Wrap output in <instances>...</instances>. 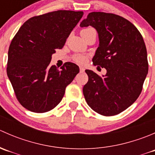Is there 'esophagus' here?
Returning <instances> with one entry per match:
<instances>
[{
  "label": "esophagus",
  "instance_id": "esophagus-1",
  "mask_svg": "<svg viewBox=\"0 0 155 155\" xmlns=\"http://www.w3.org/2000/svg\"><path fill=\"white\" fill-rule=\"evenodd\" d=\"M79 70H80V73H83V72H85V68H82V67H80L79 68Z\"/></svg>",
  "mask_w": 155,
  "mask_h": 155
}]
</instances>
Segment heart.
I'll return each instance as SVG.
<instances>
[{"instance_id":"b5f03b06","label":"heart","mask_w":155,"mask_h":155,"mask_svg":"<svg viewBox=\"0 0 155 155\" xmlns=\"http://www.w3.org/2000/svg\"><path fill=\"white\" fill-rule=\"evenodd\" d=\"M94 30L91 28H85L81 31V35L82 34H85V33L88 32V31ZM87 60V56L84 55V54H76V55L73 56V61H74L76 63L79 64H83L86 63Z\"/></svg>"}]
</instances>
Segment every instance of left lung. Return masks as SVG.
<instances>
[{"instance_id": "obj_1", "label": "left lung", "mask_w": 155, "mask_h": 155, "mask_svg": "<svg viewBox=\"0 0 155 155\" xmlns=\"http://www.w3.org/2000/svg\"><path fill=\"white\" fill-rule=\"evenodd\" d=\"M92 26L99 37V47L92 61L107 70L100 76L86 70L88 81L83 87L87 105L104 116L121 113L140 96L148 74L147 51L138 29L120 15L92 12L80 23Z\"/></svg>"}]
</instances>
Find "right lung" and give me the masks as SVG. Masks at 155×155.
<instances>
[{
  "label": "right lung",
  "instance_id": "add662e5",
  "mask_svg": "<svg viewBox=\"0 0 155 155\" xmlns=\"http://www.w3.org/2000/svg\"><path fill=\"white\" fill-rule=\"evenodd\" d=\"M83 12L58 10L29 18L12 39L7 73L17 100L28 110L43 113L61 101L65 89L79 73L75 64L58 70L51 54L62 48Z\"/></svg>",
  "mask_w": 155,
  "mask_h": 155
}]
</instances>
